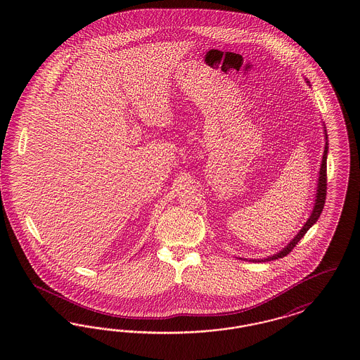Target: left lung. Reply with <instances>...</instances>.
<instances>
[{"mask_svg":"<svg viewBox=\"0 0 360 360\" xmlns=\"http://www.w3.org/2000/svg\"><path fill=\"white\" fill-rule=\"evenodd\" d=\"M307 84H309L307 79ZM324 135H326V147H324V154H323V160H321V166H320V172H319V181H317V190H316V197H314V204H313V209L311 213L309 216L307 223L304 224V226L300 229V232L292 238V239L288 243L286 247H283L279 252H276L274 255L270 257H263V259H250V262H269V260H275L279 257H286L291 250L295 247V244L300 240L304 238V235L309 231V228H311L314 224L317 223L323 209H324V204H326V156H328V135H326V125H324ZM241 259V257H240ZM243 260H247L245 257Z\"/></svg>","mask_w":360,"mask_h":360,"instance_id":"left-lung-1","label":"left lung"}]
</instances>
